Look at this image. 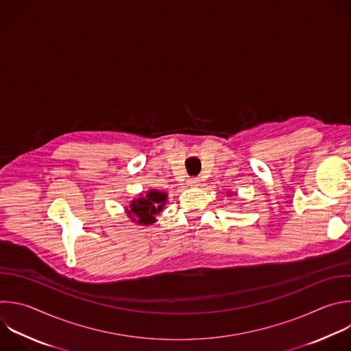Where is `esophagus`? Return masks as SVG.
Returning a JSON list of instances; mask_svg holds the SVG:
<instances>
[{
    "label": "esophagus",
    "mask_w": 351,
    "mask_h": 351,
    "mask_svg": "<svg viewBox=\"0 0 351 351\" xmlns=\"http://www.w3.org/2000/svg\"><path fill=\"white\" fill-rule=\"evenodd\" d=\"M199 182H201V179H199V178H190V179L187 180V184H189V186H191V187H195V186H198V184H199Z\"/></svg>",
    "instance_id": "obj_1"
}]
</instances>
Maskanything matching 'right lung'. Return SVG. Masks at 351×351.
I'll return each instance as SVG.
<instances>
[{
	"label": "right lung",
	"instance_id": "1",
	"mask_svg": "<svg viewBox=\"0 0 351 351\" xmlns=\"http://www.w3.org/2000/svg\"><path fill=\"white\" fill-rule=\"evenodd\" d=\"M167 193L158 190H150L143 197L131 201L130 206H127V213L132 221H136L142 226H150L156 221V216L162 210L167 202Z\"/></svg>",
	"mask_w": 351,
	"mask_h": 351
}]
</instances>
